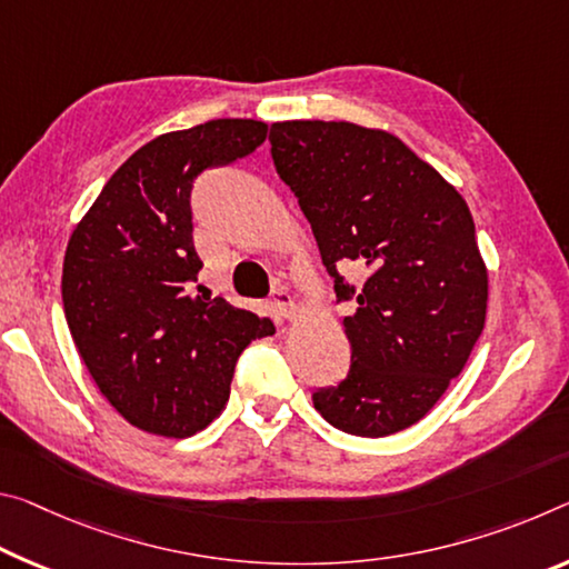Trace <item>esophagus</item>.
<instances>
[{
	"mask_svg": "<svg viewBox=\"0 0 569 569\" xmlns=\"http://www.w3.org/2000/svg\"><path fill=\"white\" fill-rule=\"evenodd\" d=\"M273 303H276V309L281 311L283 319H293L296 311H299V306H296L291 291H288V288H283V286H278L273 291Z\"/></svg>",
	"mask_w": 569,
	"mask_h": 569,
	"instance_id": "esophagus-1",
	"label": "esophagus"
}]
</instances>
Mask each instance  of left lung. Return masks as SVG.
<instances>
[{
  "mask_svg": "<svg viewBox=\"0 0 569 569\" xmlns=\"http://www.w3.org/2000/svg\"><path fill=\"white\" fill-rule=\"evenodd\" d=\"M270 157L311 222L345 317L351 367L313 392L333 428L382 438L426 418L486 321L489 273L456 187L387 131L347 121L270 126ZM365 267L362 287L338 273Z\"/></svg>",
  "mask_w": 569,
  "mask_h": 569,
  "instance_id": "left-lung-1",
  "label": "left lung"
}]
</instances>
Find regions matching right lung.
I'll return each mask as SVG.
<instances>
[{
    "label": "right lung",
    "mask_w": 569,
    "mask_h": 569,
    "mask_svg": "<svg viewBox=\"0 0 569 569\" xmlns=\"http://www.w3.org/2000/svg\"><path fill=\"white\" fill-rule=\"evenodd\" d=\"M268 126L214 119L143 143L70 236L62 309L90 377L131 426L189 438L230 398L238 357L276 331L222 296H194L192 187L266 141Z\"/></svg>",
    "instance_id": "obj_1"
}]
</instances>
